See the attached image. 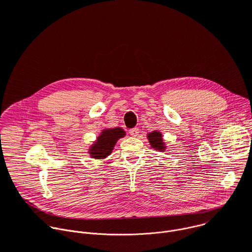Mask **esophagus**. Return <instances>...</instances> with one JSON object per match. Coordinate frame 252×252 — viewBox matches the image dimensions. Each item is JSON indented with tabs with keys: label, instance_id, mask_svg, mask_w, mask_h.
Masks as SVG:
<instances>
[{
	"label": "esophagus",
	"instance_id": "obj_1",
	"mask_svg": "<svg viewBox=\"0 0 252 252\" xmlns=\"http://www.w3.org/2000/svg\"><path fill=\"white\" fill-rule=\"evenodd\" d=\"M129 133H130L131 136L136 137V136H138V134H139V129H138V128H132V129L129 130Z\"/></svg>",
	"mask_w": 252,
	"mask_h": 252
}]
</instances>
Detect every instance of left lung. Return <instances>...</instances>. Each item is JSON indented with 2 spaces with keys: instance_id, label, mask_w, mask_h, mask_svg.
Masks as SVG:
<instances>
[{
  "instance_id": "1",
  "label": "left lung",
  "mask_w": 252,
  "mask_h": 252,
  "mask_svg": "<svg viewBox=\"0 0 252 252\" xmlns=\"http://www.w3.org/2000/svg\"><path fill=\"white\" fill-rule=\"evenodd\" d=\"M147 139L149 141V144L153 149L158 150L160 152H164L166 150L167 146L163 140V136L160 131L154 130L152 132H149L147 134Z\"/></svg>"
}]
</instances>
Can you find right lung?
<instances>
[{"mask_svg":"<svg viewBox=\"0 0 252 252\" xmlns=\"http://www.w3.org/2000/svg\"><path fill=\"white\" fill-rule=\"evenodd\" d=\"M126 132L121 127L105 128L96 138V140L88 149L91 158L97 160L106 159L113 151L117 141L125 137Z\"/></svg>","mask_w":252,"mask_h":252,"instance_id":"add662e5","label":"right lung"}]
</instances>
